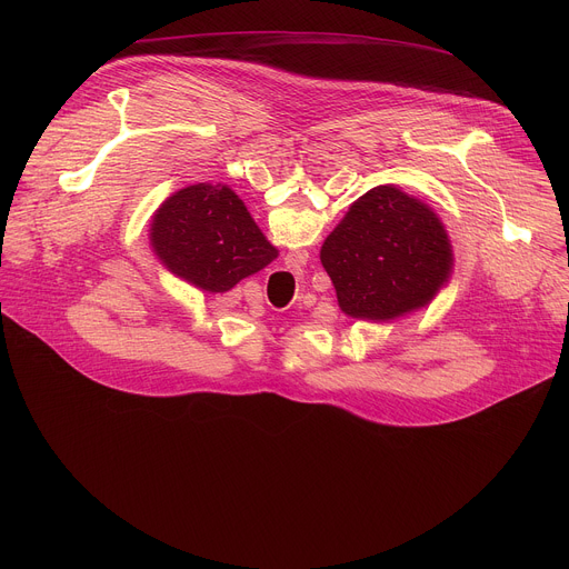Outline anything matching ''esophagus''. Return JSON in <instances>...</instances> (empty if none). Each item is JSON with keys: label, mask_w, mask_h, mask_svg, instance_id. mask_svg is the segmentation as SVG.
I'll use <instances>...</instances> for the list:
<instances>
[{"label": "esophagus", "mask_w": 569, "mask_h": 569, "mask_svg": "<svg viewBox=\"0 0 569 569\" xmlns=\"http://www.w3.org/2000/svg\"><path fill=\"white\" fill-rule=\"evenodd\" d=\"M295 257V261H301V259H306V257H301V254H292Z\"/></svg>", "instance_id": "1"}]
</instances>
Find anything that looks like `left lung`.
Returning <instances> with one entry per match:
<instances>
[{
    "mask_svg": "<svg viewBox=\"0 0 569 569\" xmlns=\"http://www.w3.org/2000/svg\"><path fill=\"white\" fill-rule=\"evenodd\" d=\"M340 308L393 319L426 306L448 281L452 250L435 211L396 187L365 193L321 246Z\"/></svg>",
    "mask_w": 569,
    "mask_h": 569,
    "instance_id": "1",
    "label": "left lung"
}]
</instances>
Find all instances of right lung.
<instances>
[{
	"label": "right lung",
	"mask_w": 569,
	"mask_h": 569,
	"mask_svg": "<svg viewBox=\"0 0 569 569\" xmlns=\"http://www.w3.org/2000/svg\"><path fill=\"white\" fill-rule=\"evenodd\" d=\"M152 248L171 272L209 292H227L277 259L242 200L227 187L193 184L154 213Z\"/></svg>",
	"instance_id": "1"
}]
</instances>
